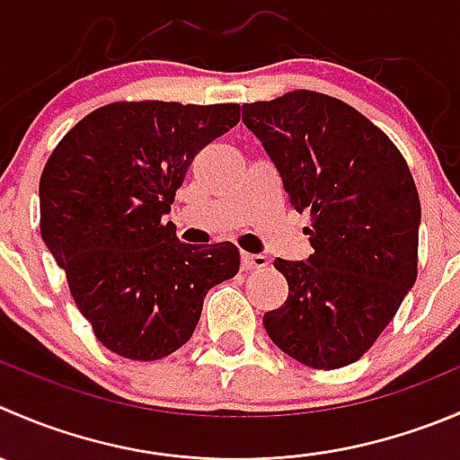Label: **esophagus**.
<instances>
[{
    "label": "esophagus",
    "instance_id": "1",
    "mask_svg": "<svg viewBox=\"0 0 460 460\" xmlns=\"http://www.w3.org/2000/svg\"><path fill=\"white\" fill-rule=\"evenodd\" d=\"M240 262H243L244 271L265 270V267L270 265L267 256H262V253H243V256H240Z\"/></svg>",
    "mask_w": 460,
    "mask_h": 460
}]
</instances>
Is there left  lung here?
Returning <instances> with one entry per match:
<instances>
[{
  "mask_svg": "<svg viewBox=\"0 0 460 460\" xmlns=\"http://www.w3.org/2000/svg\"><path fill=\"white\" fill-rule=\"evenodd\" d=\"M243 121L279 168L289 204L310 213L307 261L276 258L288 301L262 323L283 353L310 368L358 362L418 276L420 199L394 141L364 114L296 89L244 102Z\"/></svg>",
  "mask_w": 460,
  "mask_h": 460,
  "instance_id": "1",
  "label": "left lung"
}]
</instances>
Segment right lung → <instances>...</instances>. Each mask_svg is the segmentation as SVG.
<instances>
[{
  "label": "right lung",
  "instance_id": "1",
  "mask_svg": "<svg viewBox=\"0 0 460 460\" xmlns=\"http://www.w3.org/2000/svg\"><path fill=\"white\" fill-rule=\"evenodd\" d=\"M240 121L238 102H110L75 123L40 177V234L80 314L111 353L153 362L181 349L231 243L193 247L164 225L195 155Z\"/></svg>",
  "mask_w": 460,
  "mask_h": 460
}]
</instances>
